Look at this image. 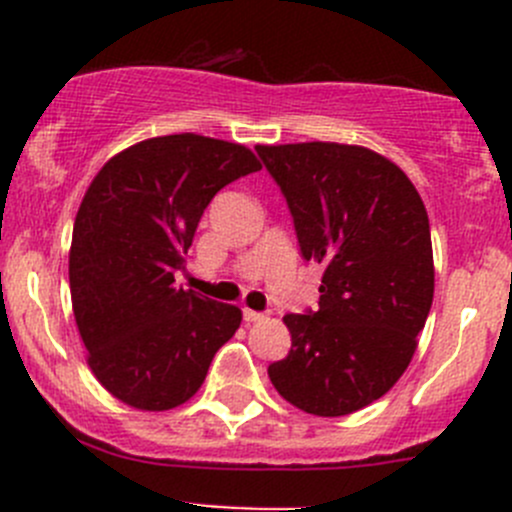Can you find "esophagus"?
Returning <instances> with one entry per match:
<instances>
[{
    "mask_svg": "<svg viewBox=\"0 0 512 512\" xmlns=\"http://www.w3.org/2000/svg\"><path fill=\"white\" fill-rule=\"evenodd\" d=\"M242 317H245L247 324H255V322H262V319H267V314L255 312V309H242Z\"/></svg>",
    "mask_w": 512,
    "mask_h": 512,
    "instance_id": "34e87169",
    "label": "esophagus"
}]
</instances>
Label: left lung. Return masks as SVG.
<instances>
[{
	"instance_id": "left-lung-1",
	"label": "left lung",
	"mask_w": 512,
	"mask_h": 512,
	"mask_svg": "<svg viewBox=\"0 0 512 512\" xmlns=\"http://www.w3.org/2000/svg\"><path fill=\"white\" fill-rule=\"evenodd\" d=\"M257 153L285 195L302 257L324 267L319 309L287 314L292 349L267 374L307 414H354L401 379L431 312L428 213L404 170L364 146Z\"/></svg>"
}]
</instances>
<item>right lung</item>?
I'll list each match as a JSON object with an SVG mask.
<instances>
[{
  "instance_id": "obj_1",
  "label": "right lung",
  "mask_w": 512,
  "mask_h": 512,
  "mask_svg": "<svg viewBox=\"0 0 512 512\" xmlns=\"http://www.w3.org/2000/svg\"><path fill=\"white\" fill-rule=\"evenodd\" d=\"M260 168L240 143L175 133L116 153L91 180L71 237V304L91 371L123 404H185L240 327L235 304L175 287V272L215 193Z\"/></svg>"
}]
</instances>
